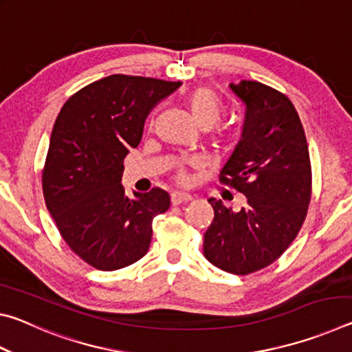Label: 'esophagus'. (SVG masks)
Returning a JSON list of instances; mask_svg holds the SVG:
<instances>
[{"mask_svg": "<svg viewBox=\"0 0 352 352\" xmlns=\"http://www.w3.org/2000/svg\"><path fill=\"white\" fill-rule=\"evenodd\" d=\"M192 197L186 192H172L170 194V204L172 205H180V204H186V201H190Z\"/></svg>", "mask_w": 352, "mask_h": 352, "instance_id": "1", "label": "esophagus"}]
</instances>
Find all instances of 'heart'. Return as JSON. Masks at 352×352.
<instances>
[{"instance_id": "1", "label": "heart", "mask_w": 352, "mask_h": 352, "mask_svg": "<svg viewBox=\"0 0 352 352\" xmlns=\"http://www.w3.org/2000/svg\"><path fill=\"white\" fill-rule=\"evenodd\" d=\"M186 109L192 121L200 129H211L220 121L223 115V102L219 94L211 88L200 87L190 91L186 98ZM236 135L231 132H220L217 142L223 146H230L234 141ZM180 178H184L182 174Z\"/></svg>"}]
</instances>
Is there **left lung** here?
<instances>
[{
	"mask_svg": "<svg viewBox=\"0 0 352 352\" xmlns=\"http://www.w3.org/2000/svg\"><path fill=\"white\" fill-rule=\"evenodd\" d=\"M245 104L242 138L220 182L247 199L241 211L210 199L214 219L204 239L212 265L248 275L270 265L300 233L312 194V169L305 129L294 104L254 80L230 83Z\"/></svg>",
	"mask_w": 352,
	"mask_h": 352,
	"instance_id": "left-lung-1",
	"label": "left lung"
}]
</instances>
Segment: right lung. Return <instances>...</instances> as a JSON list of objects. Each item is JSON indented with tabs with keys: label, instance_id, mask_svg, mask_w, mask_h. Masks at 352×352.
<instances>
[{
	"label": "right lung",
	"instance_id": "obj_1",
	"mask_svg": "<svg viewBox=\"0 0 352 352\" xmlns=\"http://www.w3.org/2000/svg\"><path fill=\"white\" fill-rule=\"evenodd\" d=\"M180 85L113 74L83 87L58 113L41 174L45 204L63 241L94 269L140 261L151 245L153 217L170 206L160 188L129 199L121 177L147 115Z\"/></svg>",
	"mask_w": 352,
	"mask_h": 352
}]
</instances>
